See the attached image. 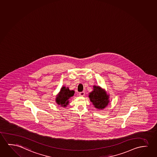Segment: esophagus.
Masks as SVG:
<instances>
[{
  "label": "esophagus",
  "instance_id": "1",
  "mask_svg": "<svg viewBox=\"0 0 157 157\" xmlns=\"http://www.w3.org/2000/svg\"><path fill=\"white\" fill-rule=\"evenodd\" d=\"M80 96H81V97H84L85 96V92H80L79 94Z\"/></svg>",
  "mask_w": 157,
  "mask_h": 157
}]
</instances>
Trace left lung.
<instances>
[{"instance_id":"1","label":"left lung","mask_w":157,"mask_h":157,"mask_svg":"<svg viewBox=\"0 0 157 157\" xmlns=\"http://www.w3.org/2000/svg\"><path fill=\"white\" fill-rule=\"evenodd\" d=\"M89 97L94 107L98 109H104L110 102L109 94L99 86H93V90L89 93Z\"/></svg>"}]
</instances>
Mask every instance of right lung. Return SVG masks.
<instances>
[{"label":"right lung","instance_id":"1","mask_svg":"<svg viewBox=\"0 0 157 157\" xmlns=\"http://www.w3.org/2000/svg\"><path fill=\"white\" fill-rule=\"evenodd\" d=\"M74 94L75 91L70 90L68 87L63 86L56 96V102L61 107H66L69 104V99L74 96Z\"/></svg>","mask_w":157,"mask_h":157}]
</instances>
